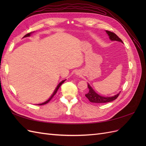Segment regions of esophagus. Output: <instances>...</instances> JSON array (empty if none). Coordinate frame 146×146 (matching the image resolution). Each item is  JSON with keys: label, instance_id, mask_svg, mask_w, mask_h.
I'll return each instance as SVG.
<instances>
[{"label": "esophagus", "instance_id": "34e87169", "mask_svg": "<svg viewBox=\"0 0 146 146\" xmlns=\"http://www.w3.org/2000/svg\"><path fill=\"white\" fill-rule=\"evenodd\" d=\"M76 73H77L76 74H77V75H78V76H79V75H80V74H79V73H78V72H76Z\"/></svg>", "mask_w": 146, "mask_h": 146}]
</instances>
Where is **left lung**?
I'll use <instances>...</instances> for the list:
<instances>
[{
    "label": "left lung",
    "mask_w": 146,
    "mask_h": 146,
    "mask_svg": "<svg viewBox=\"0 0 146 146\" xmlns=\"http://www.w3.org/2000/svg\"><path fill=\"white\" fill-rule=\"evenodd\" d=\"M106 33L108 34L110 39L111 41H116L121 42L123 43L122 41L117 36L115 33H114L113 32H110V31H108V30H106ZM88 87L89 88V91H88L87 94H85V96L88 98V99L91 102H92V103L110 102H112L115 99H116L121 92H119L118 94L111 97H104L98 94V93H96V92L94 91V90L92 89V87L90 85L89 83H88Z\"/></svg>",
    "instance_id": "1"
}]
</instances>
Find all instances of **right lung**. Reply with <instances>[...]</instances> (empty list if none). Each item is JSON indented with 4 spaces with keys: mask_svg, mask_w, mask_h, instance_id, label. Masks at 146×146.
<instances>
[{
    "mask_svg": "<svg viewBox=\"0 0 146 146\" xmlns=\"http://www.w3.org/2000/svg\"><path fill=\"white\" fill-rule=\"evenodd\" d=\"M34 32H30V33H28V34H27V35H25V36H24V38H25V37H29V36H30V35L31 34H32V33H33ZM65 80H66V79H65V80H62V81H61L59 84H58V86H56V88H55V90H54V92H53V94L51 95V96L50 97V98H49V99H48V100H47L46 102H43V103H41V104H37L38 105H44V104H47L48 102H49L51 99H52V98H53V97H54V96H55V94L56 93V92H57V91H58V90L59 89V88L60 87V86L61 85H62V84L65 82Z\"/></svg>",
    "mask_w": 146,
    "mask_h": 146,
    "instance_id": "add662e5",
    "label": "right lung"
}]
</instances>
